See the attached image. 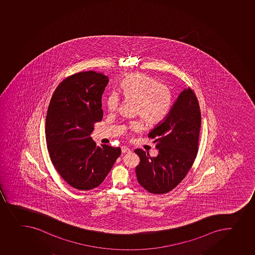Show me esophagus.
Segmentation results:
<instances>
[{"label": "esophagus", "instance_id": "34e87169", "mask_svg": "<svg viewBox=\"0 0 255 255\" xmlns=\"http://www.w3.org/2000/svg\"><path fill=\"white\" fill-rule=\"evenodd\" d=\"M122 151L124 153H129V152H131V150L128 146H122Z\"/></svg>", "mask_w": 255, "mask_h": 255}]
</instances>
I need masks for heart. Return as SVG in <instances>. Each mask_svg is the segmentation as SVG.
I'll return each mask as SVG.
<instances>
[{"label": "heart", "instance_id": "b5f03b06", "mask_svg": "<svg viewBox=\"0 0 255 255\" xmlns=\"http://www.w3.org/2000/svg\"><path fill=\"white\" fill-rule=\"evenodd\" d=\"M119 89L125 99L136 100V114L149 124H156L165 119L172 106L171 89L145 74L135 73L127 76L121 82ZM119 104V95L113 92L107 98V108L109 111H116ZM129 128L139 131L141 123L132 122Z\"/></svg>", "mask_w": 255, "mask_h": 255}]
</instances>
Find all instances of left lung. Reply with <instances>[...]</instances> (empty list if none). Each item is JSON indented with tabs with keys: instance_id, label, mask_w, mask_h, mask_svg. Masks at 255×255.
<instances>
[{
	"instance_id": "obj_1",
	"label": "left lung",
	"mask_w": 255,
	"mask_h": 255,
	"mask_svg": "<svg viewBox=\"0 0 255 255\" xmlns=\"http://www.w3.org/2000/svg\"><path fill=\"white\" fill-rule=\"evenodd\" d=\"M201 115L197 98L192 89L180 93L166 118L149 132L156 138L159 153L155 157L136 149L140 157L136 167L138 183L152 194L173 190L188 173L198 152Z\"/></svg>"
}]
</instances>
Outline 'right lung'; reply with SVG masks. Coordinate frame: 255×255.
<instances>
[{"mask_svg": "<svg viewBox=\"0 0 255 255\" xmlns=\"http://www.w3.org/2000/svg\"><path fill=\"white\" fill-rule=\"evenodd\" d=\"M109 77L95 71L68 77L55 89L45 120L46 143L61 177L79 191L96 188L104 181L120 147L92 139L94 124L102 121V95Z\"/></svg>", "mask_w": 255, "mask_h": 255, "instance_id": "add662e5", "label": "right lung"}]
</instances>
